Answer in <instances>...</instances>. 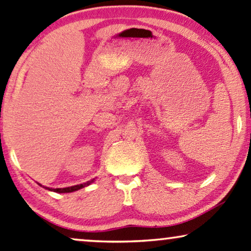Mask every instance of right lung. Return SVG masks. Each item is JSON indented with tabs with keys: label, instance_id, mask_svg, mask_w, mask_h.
Segmentation results:
<instances>
[{
	"label": "right lung",
	"instance_id": "obj_1",
	"mask_svg": "<svg viewBox=\"0 0 251 251\" xmlns=\"http://www.w3.org/2000/svg\"><path fill=\"white\" fill-rule=\"evenodd\" d=\"M94 182V178L91 179V181L86 182V183H83V184H78V185H74V186H68V188H62V189H50V188H45V186H43V188H45L47 190H50V191H53V192H56V193H69V192H74V191H77V190L82 189V188H85V186L90 185L91 183ZM41 185V184H40Z\"/></svg>",
	"mask_w": 251,
	"mask_h": 251
}]
</instances>
